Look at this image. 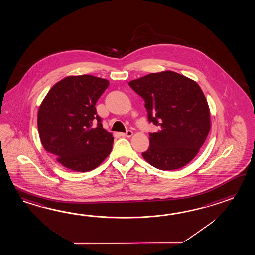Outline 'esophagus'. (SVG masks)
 <instances>
[{
    "label": "esophagus",
    "instance_id": "esophagus-1",
    "mask_svg": "<svg viewBox=\"0 0 255 255\" xmlns=\"http://www.w3.org/2000/svg\"><path fill=\"white\" fill-rule=\"evenodd\" d=\"M132 134H133V132L131 130H127L126 132H122L121 133V135L123 136V137H131Z\"/></svg>",
    "mask_w": 255,
    "mask_h": 255
}]
</instances>
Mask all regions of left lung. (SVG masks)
I'll use <instances>...</instances> for the list:
<instances>
[{
	"label": "left lung",
	"mask_w": 255,
	"mask_h": 255,
	"mask_svg": "<svg viewBox=\"0 0 255 255\" xmlns=\"http://www.w3.org/2000/svg\"><path fill=\"white\" fill-rule=\"evenodd\" d=\"M144 100L148 121L160 127L150 133L141 153L153 167L176 170L188 164L210 130V108L196 81L174 71L148 74L129 82Z\"/></svg>",
	"instance_id": "left-lung-1"
}]
</instances>
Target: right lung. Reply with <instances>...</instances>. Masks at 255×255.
Returning <instances> with one entry per match:
<instances>
[{"label": "right lung", "mask_w": 255, "mask_h": 255, "mask_svg": "<svg viewBox=\"0 0 255 255\" xmlns=\"http://www.w3.org/2000/svg\"><path fill=\"white\" fill-rule=\"evenodd\" d=\"M109 84L91 75L69 76L53 86L40 105L42 145L68 169H95L113 149V134L102 128L95 107Z\"/></svg>", "instance_id": "obj_1"}]
</instances>
